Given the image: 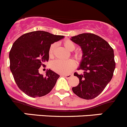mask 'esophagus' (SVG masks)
Returning <instances> with one entry per match:
<instances>
[{
  "instance_id": "esophagus-1",
  "label": "esophagus",
  "mask_w": 127,
  "mask_h": 127,
  "mask_svg": "<svg viewBox=\"0 0 127 127\" xmlns=\"http://www.w3.org/2000/svg\"><path fill=\"white\" fill-rule=\"evenodd\" d=\"M63 76L64 77H65L66 78H70V77H72V75L71 74H67V75H63Z\"/></svg>"
}]
</instances>
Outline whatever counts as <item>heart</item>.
I'll return each mask as SVG.
<instances>
[{"label": "heart", "instance_id": "heart-1", "mask_svg": "<svg viewBox=\"0 0 127 127\" xmlns=\"http://www.w3.org/2000/svg\"><path fill=\"white\" fill-rule=\"evenodd\" d=\"M64 45L65 47L69 51H73L75 48V45L72 41L67 40L64 42ZM56 48V43H52L50 45L49 50V55L50 57H52L54 55V51ZM78 57V55H76ZM75 62L72 59L68 60H55L50 63V68L55 72L62 74H67L68 73L75 67Z\"/></svg>", "mask_w": 127, "mask_h": 127}]
</instances>
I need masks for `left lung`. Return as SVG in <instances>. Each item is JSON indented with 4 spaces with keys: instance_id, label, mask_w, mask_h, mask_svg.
I'll return each instance as SVG.
<instances>
[{
    "instance_id": "obj_1",
    "label": "left lung",
    "mask_w": 127,
    "mask_h": 127,
    "mask_svg": "<svg viewBox=\"0 0 127 127\" xmlns=\"http://www.w3.org/2000/svg\"><path fill=\"white\" fill-rule=\"evenodd\" d=\"M70 40L82 49V57L77 69L84 71L83 74L74 73L79 84L72 91L82 98L93 99L102 93L113 77V50L107 41L94 33H81Z\"/></svg>"
}]
</instances>
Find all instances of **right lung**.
Instances as JSON below:
<instances>
[{
  "instance_id": "right-lung-1",
  "label": "right lung",
  "mask_w": 127,
  "mask_h": 127,
  "mask_svg": "<svg viewBox=\"0 0 127 127\" xmlns=\"http://www.w3.org/2000/svg\"><path fill=\"white\" fill-rule=\"evenodd\" d=\"M64 38L45 31H34L20 36L9 53L10 68L18 87L28 96L35 98L49 94L60 75L47 70L46 75L38 69L49 59L51 44Z\"/></svg>"
}]
</instances>
